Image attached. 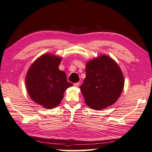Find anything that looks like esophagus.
I'll list each match as a JSON object with an SVG mask.
<instances>
[{
  "label": "esophagus",
  "mask_w": 152,
  "mask_h": 152,
  "mask_svg": "<svg viewBox=\"0 0 152 152\" xmlns=\"http://www.w3.org/2000/svg\"><path fill=\"white\" fill-rule=\"evenodd\" d=\"M79 85H80V82H78V83H76L74 84V86H76V87H77V86H78Z\"/></svg>",
  "instance_id": "34e87169"
}]
</instances>
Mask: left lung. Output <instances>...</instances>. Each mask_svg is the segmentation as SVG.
<instances>
[{
  "label": "left lung",
  "instance_id": "left-lung-1",
  "mask_svg": "<svg viewBox=\"0 0 152 152\" xmlns=\"http://www.w3.org/2000/svg\"><path fill=\"white\" fill-rule=\"evenodd\" d=\"M124 84L118 65L110 57L103 55L86 64V78L80 88L88 106L102 110L116 102Z\"/></svg>",
  "mask_w": 152,
  "mask_h": 152
}]
</instances>
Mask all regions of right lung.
I'll use <instances>...</instances> for the list:
<instances>
[{
  "label": "right lung",
  "instance_id": "1",
  "mask_svg": "<svg viewBox=\"0 0 152 152\" xmlns=\"http://www.w3.org/2000/svg\"><path fill=\"white\" fill-rule=\"evenodd\" d=\"M60 62V57L43 55L30 66L26 76L30 97L47 109L59 105L66 89L73 86L67 81L66 73L59 69Z\"/></svg>",
  "mask_w": 152,
  "mask_h": 152
}]
</instances>
